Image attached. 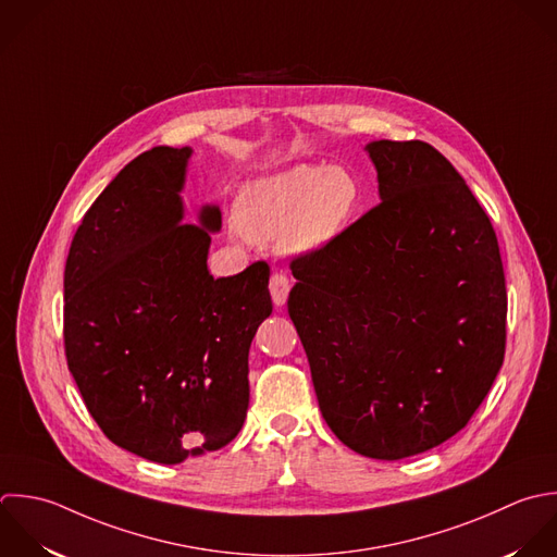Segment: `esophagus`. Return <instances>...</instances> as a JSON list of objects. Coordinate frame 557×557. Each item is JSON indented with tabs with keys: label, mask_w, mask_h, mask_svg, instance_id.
Returning <instances> with one entry per match:
<instances>
[{
	"label": "esophagus",
	"mask_w": 557,
	"mask_h": 557,
	"mask_svg": "<svg viewBox=\"0 0 557 557\" xmlns=\"http://www.w3.org/2000/svg\"><path fill=\"white\" fill-rule=\"evenodd\" d=\"M269 290L273 297V304L280 308L286 304L288 293H290V280L284 273H273L271 282H269Z\"/></svg>",
	"instance_id": "34e87169"
}]
</instances>
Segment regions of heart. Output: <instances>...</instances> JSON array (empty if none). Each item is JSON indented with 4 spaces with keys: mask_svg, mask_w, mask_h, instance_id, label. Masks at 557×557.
<instances>
[{
    "mask_svg": "<svg viewBox=\"0 0 557 557\" xmlns=\"http://www.w3.org/2000/svg\"><path fill=\"white\" fill-rule=\"evenodd\" d=\"M360 195L351 171L299 164L249 182L236 199L234 225L251 243H277L286 253H310L343 232Z\"/></svg>",
    "mask_w": 557,
    "mask_h": 557,
    "instance_id": "b5f03b06",
    "label": "heart"
}]
</instances>
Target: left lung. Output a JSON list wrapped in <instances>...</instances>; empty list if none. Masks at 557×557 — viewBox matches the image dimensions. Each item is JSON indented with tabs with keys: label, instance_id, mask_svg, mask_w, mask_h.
Here are the masks:
<instances>
[{
	"label": "left lung",
	"instance_id": "left-lung-1",
	"mask_svg": "<svg viewBox=\"0 0 557 557\" xmlns=\"http://www.w3.org/2000/svg\"><path fill=\"white\" fill-rule=\"evenodd\" d=\"M380 203L290 262L288 314L321 414L343 445L401 460L456 436L506 354L493 223L423 140H373Z\"/></svg>",
	"mask_w": 557,
	"mask_h": 557
}]
</instances>
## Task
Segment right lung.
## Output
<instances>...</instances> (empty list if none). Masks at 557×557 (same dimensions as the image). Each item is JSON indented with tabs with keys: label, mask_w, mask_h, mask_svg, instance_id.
Returning a JSON list of instances; mask_svg holds the SVG:
<instances>
[{
	"label": "right lung",
	"mask_w": 557,
	"mask_h": 557,
	"mask_svg": "<svg viewBox=\"0 0 557 557\" xmlns=\"http://www.w3.org/2000/svg\"><path fill=\"white\" fill-rule=\"evenodd\" d=\"M190 147H153L84 214L64 267L69 371L121 449L180 465L232 443L249 406V347L271 314L269 264L214 280L219 206L184 221Z\"/></svg>",
	"instance_id": "right-lung-1"
}]
</instances>
